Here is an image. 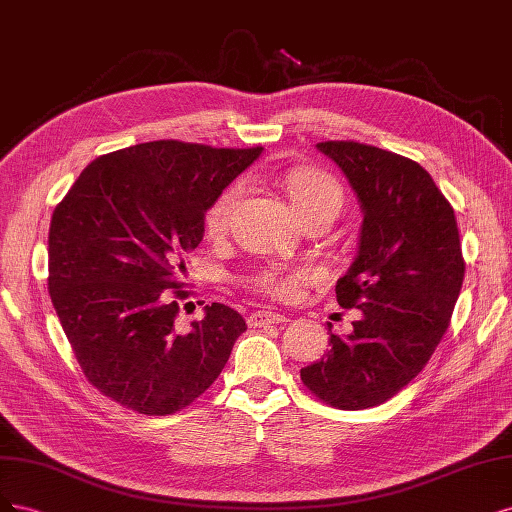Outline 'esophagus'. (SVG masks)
<instances>
[{
  "label": "esophagus",
  "instance_id": "34e87169",
  "mask_svg": "<svg viewBox=\"0 0 512 512\" xmlns=\"http://www.w3.org/2000/svg\"><path fill=\"white\" fill-rule=\"evenodd\" d=\"M278 323H287V317L280 315V312H272V310H257V312H251V317H249L251 327H270V325H278Z\"/></svg>",
  "mask_w": 512,
  "mask_h": 512
}]
</instances>
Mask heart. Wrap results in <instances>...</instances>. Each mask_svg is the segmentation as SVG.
I'll return each instance as SVG.
<instances>
[{"instance_id": "b5f03b06", "label": "heart", "mask_w": 512, "mask_h": 512, "mask_svg": "<svg viewBox=\"0 0 512 512\" xmlns=\"http://www.w3.org/2000/svg\"><path fill=\"white\" fill-rule=\"evenodd\" d=\"M283 183L287 189V195L291 200V206L298 217H304L308 212L332 208H342L344 202V191L334 176L327 172H321L317 168H293L283 174ZM240 200V187H229L225 189L217 200L206 212V229L210 234H221L232 217V210ZM304 274L300 272H285L278 268H266L259 270L251 276L249 285L257 289L263 295H270L274 300H291L300 289Z\"/></svg>"}]
</instances>
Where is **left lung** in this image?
<instances>
[{"label": "left lung", "instance_id": "1", "mask_svg": "<svg viewBox=\"0 0 512 512\" xmlns=\"http://www.w3.org/2000/svg\"><path fill=\"white\" fill-rule=\"evenodd\" d=\"M364 214L357 255L336 283L342 308H359L349 336L302 368V383L329 406L387 402L415 378L447 332L464 283L451 204L417 161L359 142H321Z\"/></svg>", "mask_w": 512, "mask_h": 512}]
</instances>
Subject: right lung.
Instances as JSON below:
<instances>
[{"instance_id": "obj_1", "label": "right lung", "mask_w": 512, "mask_h": 512, "mask_svg": "<svg viewBox=\"0 0 512 512\" xmlns=\"http://www.w3.org/2000/svg\"><path fill=\"white\" fill-rule=\"evenodd\" d=\"M263 148L144 142L97 157L53 212L48 293L87 381L140 415L189 406L217 381L246 329L214 302L174 327L185 255L204 214Z\"/></svg>"}]
</instances>
